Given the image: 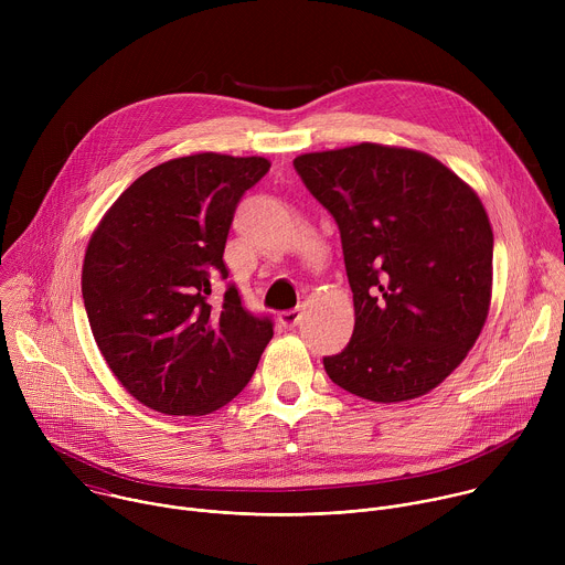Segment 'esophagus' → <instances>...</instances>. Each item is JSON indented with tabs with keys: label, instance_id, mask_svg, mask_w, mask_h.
<instances>
[{
	"label": "esophagus",
	"instance_id": "1",
	"mask_svg": "<svg viewBox=\"0 0 565 565\" xmlns=\"http://www.w3.org/2000/svg\"><path fill=\"white\" fill-rule=\"evenodd\" d=\"M279 324L281 327H286V329H292V327H297L299 324V319H301V312H299V308H292V310H284V312H279Z\"/></svg>",
	"mask_w": 565,
	"mask_h": 565
}]
</instances>
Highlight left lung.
Instances as JSON below:
<instances>
[{
    "instance_id": "left-lung-1",
    "label": "left lung",
    "mask_w": 565,
    "mask_h": 565,
    "mask_svg": "<svg viewBox=\"0 0 565 565\" xmlns=\"http://www.w3.org/2000/svg\"><path fill=\"white\" fill-rule=\"evenodd\" d=\"M342 236L355 329L324 358L371 402H405L458 369L488 321L494 234L478 194L438 158L360 142L292 160Z\"/></svg>"
}]
</instances>
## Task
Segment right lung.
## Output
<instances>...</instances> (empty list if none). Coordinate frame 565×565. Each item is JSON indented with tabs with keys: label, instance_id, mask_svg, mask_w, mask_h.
<instances>
[{
	"label": "right lung",
	"instance_id": "obj_1",
	"mask_svg": "<svg viewBox=\"0 0 565 565\" xmlns=\"http://www.w3.org/2000/svg\"><path fill=\"white\" fill-rule=\"evenodd\" d=\"M262 156L199 151L138 177L105 212L83 264V299L96 344L140 405L207 416L241 393L273 340L270 319L227 286L225 238L238 199L266 172Z\"/></svg>",
	"mask_w": 565,
	"mask_h": 565
}]
</instances>
